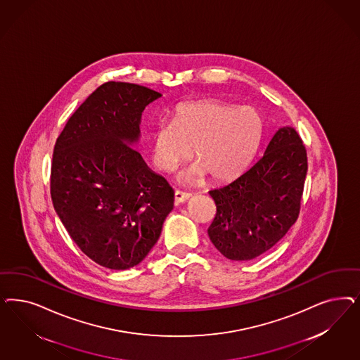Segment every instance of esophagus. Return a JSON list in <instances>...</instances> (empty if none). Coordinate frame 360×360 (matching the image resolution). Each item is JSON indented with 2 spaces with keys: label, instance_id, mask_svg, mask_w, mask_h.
Returning <instances> with one entry per match:
<instances>
[{
  "label": "esophagus",
  "instance_id": "1",
  "mask_svg": "<svg viewBox=\"0 0 360 360\" xmlns=\"http://www.w3.org/2000/svg\"><path fill=\"white\" fill-rule=\"evenodd\" d=\"M191 193H188V192H183V191H176L174 192V201L177 202V204H181V202H186V200H189L191 198Z\"/></svg>",
  "mask_w": 360,
  "mask_h": 360
}]
</instances>
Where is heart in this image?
<instances>
[{
	"label": "heart",
	"mask_w": 360,
	"mask_h": 360,
	"mask_svg": "<svg viewBox=\"0 0 360 360\" xmlns=\"http://www.w3.org/2000/svg\"><path fill=\"white\" fill-rule=\"evenodd\" d=\"M262 132V117L250 105L216 99L188 102L174 108L171 123L152 132V158L159 169L172 172L191 156L198 162L184 174L193 180L208 174L225 181L238 174L253 155Z\"/></svg>",
	"instance_id": "1"
}]
</instances>
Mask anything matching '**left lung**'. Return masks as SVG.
I'll return each instance as SVG.
<instances>
[{"mask_svg": "<svg viewBox=\"0 0 360 360\" xmlns=\"http://www.w3.org/2000/svg\"><path fill=\"white\" fill-rule=\"evenodd\" d=\"M306 172L301 136L294 128H279L244 174L209 191L217 209L209 238L221 255L250 261L277 244L298 220Z\"/></svg>", "mask_w": 360, "mask_h": 360, "instance_id": "8db88e82", "label": "left lung"}]
</instances>
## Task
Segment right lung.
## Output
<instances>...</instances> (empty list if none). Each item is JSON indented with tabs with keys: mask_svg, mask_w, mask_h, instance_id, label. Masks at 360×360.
<instances>
[{
	"mask_svg": "<svg viewBox=\"0 0 360 360\" xmlns=\"http://www.w3.org/2000/svg\"><path fill=\"white\" fill-rule=\"evenodd\" d=\"M162 94L105 82L70 116L53 152L50 195L74 243L101 266L126 270L150 253L174 192L129 144Z\"/></svg>",
	"mask_w": 360,
	"mask_h": 360,
	"instance_id": "obj_1",
	"label": "right lung"
}]
</instances>
